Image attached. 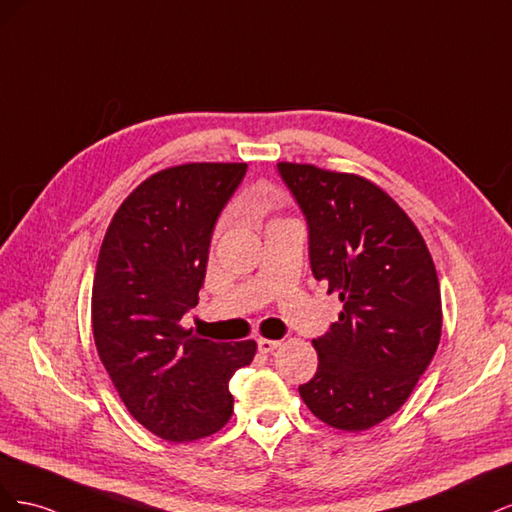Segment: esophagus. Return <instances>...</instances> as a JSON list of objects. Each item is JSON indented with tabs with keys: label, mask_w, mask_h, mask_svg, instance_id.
<instances>
[{
	"label": "esophagus",
	"mask_w": 512,
	"mask_h": 512,
	"mask_svg": "<svg viewBox=\"0 0 512 512\" xmlns=\"http://www.w3.org/2000/svg\"><path fill=\"white\" fill-rule=\"evenodd\" d=\"M280 344H282V342H277V339H258V350H260L262 354H269V352H273L275 348H280Z\"/></svg>",
	"instance_id": "1"
}]
</instances>
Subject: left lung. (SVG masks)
Segmentation results:
<instances>
[{
	"label": "left lung",
	"instance_id": "left-lung-1",
	"mask_svg": "<svg viewBox=\"0 0 512 512\" xmlns=\"http://www.w3.org/2000/svg\"><path fill=\"white\" fill-rule=\"evenodd\" d=\"M307 222L309 265L344 303L314 339L318 369L299 386L322 423L363 431L395 414L425 374L442 333L431 254L412 220L371 181L277 164Z\"/></svg>",
	"mask_w": 512,
	"mask_h": 512
}]
</instances>
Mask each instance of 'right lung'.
<instances>
[{
    "label": "right lung",
    "instance_id": "right-lung-1",
    "mask_svg": "<svg viewBox=\"0 0 512 512\" xmlns=\"http://www.w3.org/2000/svg\"><path fill=\"white\" fill-rule=\"evenodd\" d=\"M247 164H181L123 200L100 247L91 324L100 361L130 414L168 442L220 431L232 414L228 382L256 342L198 339L181 318L205 284L213 228Z\"/></svg>",
    "mask_w": 512,
    "mask_h": 512
}]
</instances>
